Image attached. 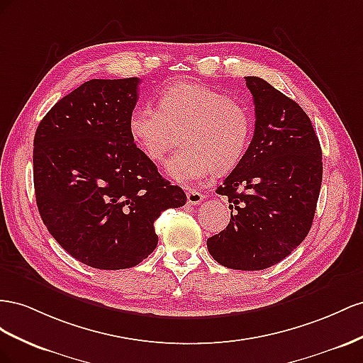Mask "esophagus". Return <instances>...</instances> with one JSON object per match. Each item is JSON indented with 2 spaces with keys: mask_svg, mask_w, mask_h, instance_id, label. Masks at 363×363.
Here are the masks:
<instances>
[{
  "mask_svg": "<svg viewBox=\"0 0 363 363\" xmlns=\"http://www.w3.org/2000/svg\"><path fill=\"white\" fill-rule=\"evenodd\" d=\"M203 201V194L198 190H189L187 191V202L190 205H199Z\"/></svg>",
  "mask_w": 363,
  "mask_h": 363,
  "instance_id": "1",
  "label": "esophagus"
}]
</instances>
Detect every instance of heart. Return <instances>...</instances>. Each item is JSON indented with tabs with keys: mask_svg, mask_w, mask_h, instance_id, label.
Instances as JSON below:
<instances>
[{
	"mask_svg": "<svg viewBox=\"0 0 363 363\" xmlns=\"http://www.w3.org/2000/svg\"><path fill=\"white\" fill-rule=\"evenodd\" d=\"M158 108L149 103L130 112L128 129L146 157L160 162L181 135L182 149L167 162V173L179 184L206 179L228 172L250 147L254 121L250 109L196 82H176L158 96Z\"/></svg>",
	"mask_w": 363,
	"mask_h": 363,
	"instance_id": "obj_1",
	"label": "heart"
}]
</instances>
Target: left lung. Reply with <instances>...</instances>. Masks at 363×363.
Returning a JSON list of instances; mask_svg holds the SVG:
<instances>
[{"label": "left lung", "mask_w": 363, "mask_h": 363, "mask_svg": "<svg viewBox=\"0 0 363 363\" xmlns=\"http://www.w3.org/2000/svg\"><path fill=\"white\" fill-rule=\"evenodd\" d=\"M255 106L252 141L217 193L235 210L206 240L217 263L262 271L306 239L323 182V152L312 121L296 101L260 77H245Z\"/></svg>", "instance_id": "obj_1"}]
</instances>
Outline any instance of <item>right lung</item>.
Instances as JSON below:
<instances>
[{
    "label": "right lung",
    "instance_id": "obj_1",
    "mask_svg": "<svg viewBox=\"0 0 363 363\" xmlns=\"http://www.w3.org/2000/svg\"><path fill=\"white\" fill-rule=\"evenodd\" d=\"M138 77L92 79L60 99L33 141L36 203L64 250L96 269L137 266L158 245L155 220L187 196L133 143Z\"/></svg>",
    "mask_w": 363,
    "mask_h": 363
}]
</instances>
